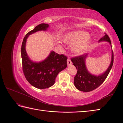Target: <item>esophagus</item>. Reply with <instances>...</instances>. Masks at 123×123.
<instances>
[{
  "label": "esophagus",
  "instance_id": "34e87169",
  "mask_svg": "<svg viewBox=\"0 0 123 123\" xmlns=\"http://www.w3.org/2000/svg\"><path fill=\"white\" fill-rule=\"evenodd\" d=\"M72 61H71L69 59H67V65H68V66H70L72 65Z\"/></svg>",
  "mask_w": 123,
  "mask_h": 123
}]
</instances>
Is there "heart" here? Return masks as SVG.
I'll return each mask as SVG.
<instances>
[{
	"label": "heart",
	"mask_w": 123,
	"mask_h": 123,
	"mask_svg": "<svg viewBox=\"0 0 123 123\" xmlns=\"http://www.w3.org/2000/svg\"><path fill=\"white\" fill-rule=\"evenodd\" d=\"M62 40L67 44L73 45L72 51L77 55H82L86 52L92 42L89 34L84 31L67 33L63 36Z\"/></svg>",
	"instance_id": "1"
}]
</instances>
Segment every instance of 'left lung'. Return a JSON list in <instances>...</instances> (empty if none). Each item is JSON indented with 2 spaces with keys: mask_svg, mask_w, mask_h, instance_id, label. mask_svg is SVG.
Here are the masks:
<instances>
[{
  "mask_svg": "<svg viewBox=\"0 0 123 123\" xmlns=\"http://www.w3.org/2000/svg\"><path fill=\"white\" fill-rule=\"evenodd\" d=\"M105 34L104 36L99 40L98 42H107L112 49L110 38L105 33ZM88 55V54H86L72 59V62L77 69V74L74 78V85L77 89L84 92H91L100 86L108 76L113 63V54L112 49L110 64L107 70L98 75L92 74L89 72L86 65V60Z\"/></svg>",
  "mask_w": 123,
  "mask_h": 123,
  "instance_id": "left-lung-1",
  "label": "left lung"
}]
</instances>
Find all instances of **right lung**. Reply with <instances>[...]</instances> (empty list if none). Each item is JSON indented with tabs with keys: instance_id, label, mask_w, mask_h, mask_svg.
<instances>
[{
	"instance_id": "right-lung-1",
	"label": "right lung",
	"mask_w": 123,
	"mask_h": 123,
	"mask_svg": "<svg viewBox=\"0 0 123 123\" xmlns=\"http://www.w3.org/2000/svg\"><path fill=\"white\" fill-rule=\"evenodd\" d=\"M48 24L41 23L27 33L23 40L21 46L22 69L27 81L35 87L45 89L52 86L58 74L67 67V58L51 51L49 56L40 62L31 60L27 54L26 43L30 35L38 31H46Z\"/></svg>"
}]
</instances>
